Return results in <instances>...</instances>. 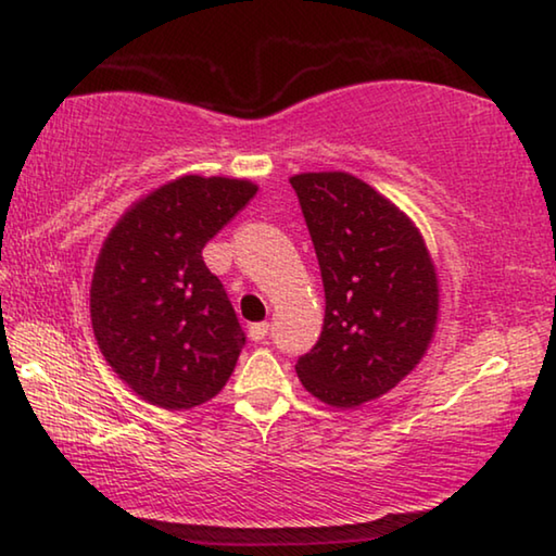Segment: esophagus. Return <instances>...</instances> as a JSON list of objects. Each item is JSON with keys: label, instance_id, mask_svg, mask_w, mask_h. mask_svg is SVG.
I'll use <instances>...</instances> for the list:
<instances>
[{"label": "esophagus", "instance_id": "esophagus-1", "mask_svg": "<svg viewBox=\"0 0 556 556\" xmlns=\"http://www.w3.org/2000/svg\"><path fill=\"white\" fill-rule=\"evenodd\" d=\"M248 333H250V338H252V341H255V343L265 341L267 333H269V324H252Z\"/></svg>", "mask_w": 556, "mask_h": 556}]
</instances>
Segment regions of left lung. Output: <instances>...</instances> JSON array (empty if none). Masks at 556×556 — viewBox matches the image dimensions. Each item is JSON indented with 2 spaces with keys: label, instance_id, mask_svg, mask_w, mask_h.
Instances as JSON below:
<instances>
[{
  "label": "left lung",
  "instance_id": "8db88e82",
  "mask_svg": "<svg viewBox=\"0 0 556 556\" xmlns=\"http://www.w3.org/2000/svg\"><path fill=\"white\" fill-rule=\"evenodd\" d=\"M289 184L326 291L321 336L296 375L331 407H361L425 357L439 316L434 262L407 215L361 178L318 172Z\"/></svg>",
  "mask_w": 556,
  "mask_h": 556
}]
</instances>
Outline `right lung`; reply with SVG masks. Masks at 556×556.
Listing matches in <instances>:
<instances>
[{
	"instance_id": "1",
	"label": "right lung",
	"mask_w": 556,
	"mask_h": 556,
	"mask_svg": "<svg viewBox=\"0 0 556 556\" xmlns=\"http://www.w3.org/2000/svg\"><path fill=\"white\" fill-rule=\"evenodd\" d=\"M255 193L244 178L181 176L131 205L102 244L92 331L119 380L156 407L208 402L235 370L244 331L203 248Z\"/></svg>"
}]
</instances>
